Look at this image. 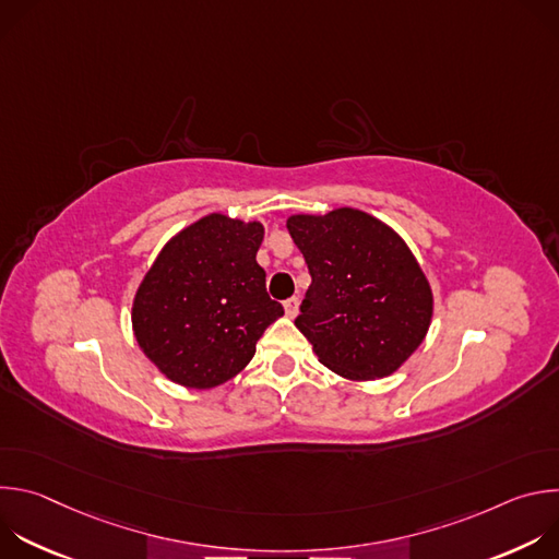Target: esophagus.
I'll use <instances>...</instances> for the list:
<instances>
[{"instance_id":"esophagus-1","label":"esophagus","mask_w":559,"mask_h":559,"mask_svg":"<svg viewBox=\"0 0 559 559\" xmlns=\"http://www.w3.org/2000/svg\"><path fill=\"white\" fill-rule=\"evenodd\" d=\"M283 307H285V313H287V318H294V316L298 313V298H296V296L287 298Z\"/></svg>"}]
</instances>
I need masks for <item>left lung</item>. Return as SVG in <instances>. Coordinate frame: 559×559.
Returning <instances> with one entry per match:
<instances>
[{"label": "left lung", "mask_w": 559, "mask_h": 559, "mask_svg": "<svg viewBox=\"0 0 559 559\" xmlns=\"http://www.w3.org/2000/svg\"><path fill=\"white\" fill-rule=\"evenodd\" d=\"M287 229L311 274L294 325L318 360L358 382L395 373L433 318L429 278L405 238L356 207L292 214Z\"/></svg>", "instance_id": "left-lung-1"}]
</instances>
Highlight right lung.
I'll return each mask as SVG.
<instances>
[{
  "mask_svg": "<svg viewBox=\"0 0 559 559\" xmlns=\"http://www.w3.org/2000/svg\"><path fill=\"white\" fill-rule=\"evenodd\" d=\"M263 236L261 221L205 214L170 238L139 283L136 345L175 384L212 389L241 373L283 316L257 263Z\"/></svg>",
  "mask_w": 559,
  "mask_h": 559,
  "instance_id": "right-lung-1",
  "label": "right lung"
}]
</instances>
